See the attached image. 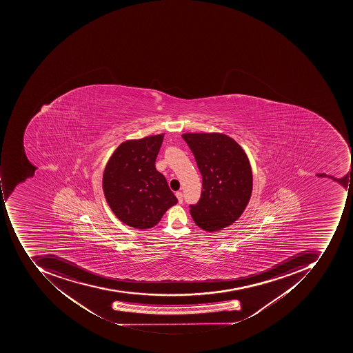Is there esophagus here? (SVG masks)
Masks as SVG:
<instances>
[{"instance_id":"obj_1","label":"esophagus","mask_w":353,"mask_h":353,"mask_svg":"<svg viewBox=\"0 0 353 353\" xmlns=\"http://www.w3.org/2000/svg\"><path fill=\"white\" fill-rule=\"evenodd\" d=\"M176 197L178 199V203H183V195H182L181 192H176Z\"/></svg>"}]
</instances>
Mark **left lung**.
Wrapping results in <instances>:
<instances>
[{
  "instance_id": "left-lung-1",
  "label": "left lung",
  "mask_w": 353,
  "mask_h": 353,
  "mask_svg": "<svg viewBox=\"0 0 353 353\" xmlns=\"http://www.w3.org/2000/svg\"><path fill=\"white\" fill-rule=\"evenodd\" d=\"M203 176L201 199L190 205L197 226L213 232L234 223L252 191V168L243 148L223 134H185Z\"/></svg>"
}]
</instances>
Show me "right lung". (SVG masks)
<instances>
[{
	"label": "right lung",
	"instance_id": "obj_1",
	"mask_svg": "<svg viewBox=\"0 0 353 353\" xmlns=\"http://www.w3.org/2000/svg\"><path fill=\"white\" fill-rule=\"evenodd\" d=\"M164 134L126 141L113 152L103 177V189L115 216L134 228H152L177 203L154 162Z\"/></svg>",
	"mask_w": 353,
	"mask_h": 353
}]
</instances>
